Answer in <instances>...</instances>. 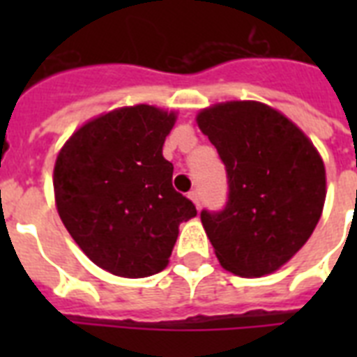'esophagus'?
I'll use <instances>...</instances> for the list:
<instances>
[{
  "mask_svg": "<svg viewBox=\"0 0 357 357\" xmlns=\"http://www.w3.org/2000/svg\"><path fill=\"white\" fill-rule=\"evenodd\" d=\"M189 198H190V200H192V204H195V206L198 207V209H200V195H198L196 190H190Z\"/></svg>",
  "mask_w": 357,
  "mask_h": 357,
  "instance_id": "34e87169",
  "label": "esophagus"
}]
</instances>
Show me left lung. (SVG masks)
<instances>
[{"instance_id": "8db88e82", "label": "left lung", "mask_w": 357, "mask_h": 357, "mask_svg": "<svg viewBox=\"0 0 357 357\" xmlns=\"http://www.w3.org/2000/svg\"><path fill=\"white\" fill-rule=\"evenodd\" d=\"M226 165L229 200L202 211L218 263L243 278L282 268L321 220L326 168L307 135L278 109L254 100L215 103L196 114Z\"/></svg>"}]
</instances>
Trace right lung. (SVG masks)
I'll return each mask as SVG.
<instances>
[{
  "label": "right lung",
  "instance_id": "right-lung-1",
  "mask_svg": "<svg viewBox=\"0 0 357 357\" xmlns=\"http://www.w3.org/2000/svg\"><path fill=\"white\" fill-rule=\"evenodd\" d=\"M178 120L155 105L119 107L89 120L59 150L55 206L89 259L120 278L167 268L179 224L196 207L172 187L162 144Z\"/></svg>",
  "mask_w": 357,
  "mask_h": 357
}]
</instances>
